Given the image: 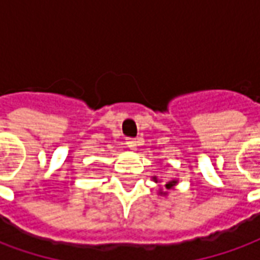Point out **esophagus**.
I'll list each match as a JSON object with an SVG mask.
<instances>
[{
    "label": "esophagus",
    "instance_id": "34e87169",
    "mask_svg": "<svg viewBox=\"0 0 260 260\" xmlns=\"http://www.w3.org/2000/svg\"><path fill=\"white\" fill-rule=\"evenodd\" d=\"M126 145L131 149H135L138 145H139V139H135V138H126Z\"/></svg>",
    "mask_w": 260,
    "mask_h": 260
}]
</instances>
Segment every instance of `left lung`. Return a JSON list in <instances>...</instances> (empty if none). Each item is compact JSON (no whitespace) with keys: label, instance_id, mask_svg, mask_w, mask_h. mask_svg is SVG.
Listing matches in <instances>:
<instances>
[{"label":"left lung","instance_id":"8db88e82","mask_svg":"<svg viewBox=\"0 0 260 260\" xmlns=\"http://www.w3.org/2000/svg\"><path fill=\"white\" fill-rule=\"evenodd\" d=\"M174 184H177V181H171V182H169V184H166V188H171V186L174 185Z\"/></svg>","mask_w":260,"mask_h":260}]
</instances>
